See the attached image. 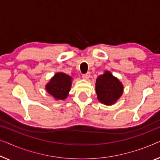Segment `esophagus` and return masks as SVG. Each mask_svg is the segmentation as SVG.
I'll use <instances>...</instances> for the list:
<instances>
[{
  "label": "esophagus",
  "instance_id": "esophagus-1",
  "mask_svg": "<svg viewBox=\"0 0 160 160\" xmlns=\"http://www.w3.org/2000/svg\"><path fill=\"white\" fill-rule=\"evenodd\" d=\"M90 76H91V74H90V72H87L85 74H83L82 75V78H84L85 80H88Z\"/></svg>",
  "mask_w": 160,
  "mask_h": 160
}]
</instances>
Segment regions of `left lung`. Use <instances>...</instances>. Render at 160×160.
<instances>
[{
    "instance_id": "8db88e82",
    "label": "left lung",
    "mask_w": 160,
    "mask_h": 160,
    "mask_svg": "<svg viewBox=\"0 0 160 160\" xmlns=\"http://www.w3.org/2000/svg\"><path fill=\"white\" fill-rule=\"evenodd\" d=\"M96 92L98 100L106 105H112L122 96L123 85L109 71H105L96 80Z\"/></svg>"
}]
</instances>
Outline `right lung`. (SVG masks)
Segmentation results:
<instances>
[{"instance_id":"obj_1","label":"right lung","mask_w":160,"mask_h":160,"mask_svg":"<svg viewBox=\"0 0 160 160\" xmlns=\"http://www.w3.org/2000/svg\"><path fill=\"white\" fill-rule=\"evenodd\" d=\"M72 80L69 75L63 72H58L46 85V89L55 99L64 100L70 91Z\"/></svg>"}]
</instances>
